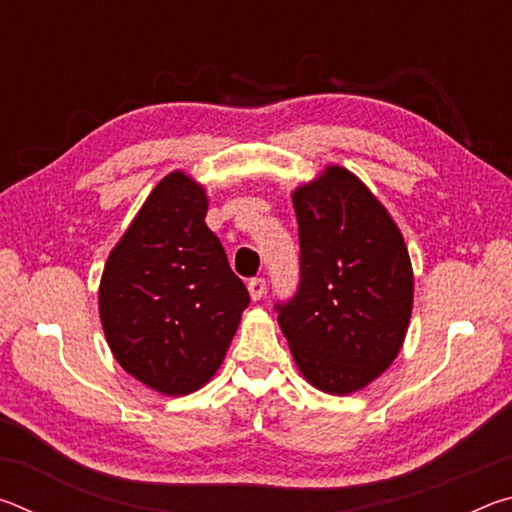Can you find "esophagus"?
Masks as SVG:
<instances>
[{
	"mask_svg": "<svg viewBox=\"0 0 512 512\" xmlns=\"http://www.w3.org/2000/svg\"><path fill=\"white\" fill-rule=\"evenodd\" d=\"M248 291H250V298L259 300L266 293V280L264 277H253V280L248 282Z\"/></svg>",
	"mask_w": 512,
	"mask_h": 512,
	"instance_id": "1",
	"label": "esophagus"
}]
</instances>
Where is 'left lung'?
I'll return each instance as SVG.
<instances>
[{
    "instance_id": "obj_1",
    "label": "left lung",
    "mask_w": 512,
    "mask_h": 512,
    "mask_svg": "<svg viewBox=\"0 0 512 512\" xmlns=\"http://www.w3.org/2000/svg\"><path fill=\"white\" fill-rule=\"evenodd\" d=\"M300 280L275 311L298 368L325 393L359 391L391 366L411 318L404 239L357 176L327 167L296 189Z\"/></svg>"
}]
</instances>
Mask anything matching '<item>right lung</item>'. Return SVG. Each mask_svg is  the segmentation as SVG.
Here are the masks:
<instances>
[{
  "mask_svg": "<svg viewBox=\"0 0 512 512\" xmlns=\"http://www.w3.org/2000/svg\"><path fill=\"white\" fill-rule=\"evenodd\" d=\"M205 214L203 187L169 173L101 277L99 311L112 354L164 395L192 393L214 375L250 302Z\"/></svg>",
  "mask_w": 512,
  "mask_h": 512,
  "instance_id": "1",
  "label": "right lung"
}]
</instances>
